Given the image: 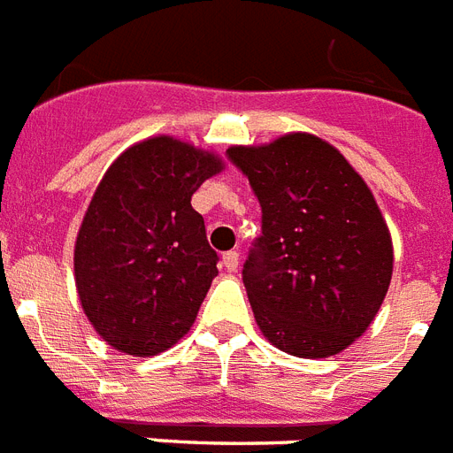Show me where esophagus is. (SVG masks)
<instances>
[{
	"label": "esophagus",
	"mask_w": 453,
	"mask_h": 453,
	"mask_svg": "<svg viewBox=\"0 0 453 453\" xmlns=\"http://www.w3.org/2000/svg\"><path fill=\"white\" fill-rule=\"evenodd\" d=\"M222 266L226 271H236L238 269V252H234V250H231V252H224Z\"/></svg>",
	"instance_id": "esophagus-1"
}]
</instances>
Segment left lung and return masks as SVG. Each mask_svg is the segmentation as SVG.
I'll return each mask as SVG.
<instances>
[{
	"label": "left lung",
	"instance_id": "obj_1",
	"mask_svg": "<svg viewBox=\"0 0 453 453\" xmlns=\"http://www.w3.org/2000/svg\"><path fill=\"white\" fill-rule=\"evenodd\" d=\"M262 205L243 283L262 334L296 357L349 349L381 309L393 241L374 194L332 144L288 133L229 147Z\"/></svg>",
	"mask_w": 453,
	"mask_h": 453
}]
</instances>
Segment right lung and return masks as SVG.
<instances>
[{
    "label": "right lung",
    "instance_id": "right-lung-1",
    "mask_svg": "<svg viewBox=\"0 0 453 453\" xmlns=\"http://www.w3.org/2000/svg\"><path fill=\"white\" fill-rule=\"evenodd\" d=\"M222 170L212 151L158 135L128 147L103 175L79 226L74 280L111 349L158 356L191 329L217 276L191 196Z\"/></svg>",
    "mask_w": 453,
    "mask_h": 453
}]
</instances>
